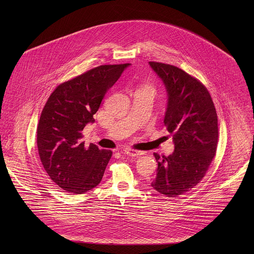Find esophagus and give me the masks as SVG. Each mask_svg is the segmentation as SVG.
<instances>
[{
  "label": "esophagus",
  "mask_w": 254,
  "mask_h": 254,
  "mask_svg": "<svg viewBox=\"0 0 254 254\" xmlns=\"http://www.w3.org/2000/svg\"><path fill=\"white\" fill-rule=\"evenodd\" d=\"M123 153L128 157H138L140 155H143L142 152L139 151H135V150H131V149H125L123 151Z\"/></svg>",
  "instance_id": "obj_1"
}]
</instances>
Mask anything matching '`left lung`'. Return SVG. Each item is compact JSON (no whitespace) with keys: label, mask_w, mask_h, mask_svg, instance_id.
Returning a JSON list of instances; mask_svg holds the SVG:
<instances>
[{"label":"left lung","mask_w":254,"mask_h":254,"mask_svg":"<svg viewBox=\"0 0 254 254\" xmlns=\"http://www.w3.org/2000/svg\"><path fill=\"white\" fill-rule=\"evenodd\" d=\"M165 85L168 102L164 123L173 133L169 157L154 153L158 163L152 187L167 197L194 188L205 176L217 149L218 120L207 88L176 66L149 62Z\"/></svg>","instance_id":"left-lung-1"}]
</instances>
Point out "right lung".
Segmentation results:
<instances>
[{"instance_id": "obj_1", "label": "right lung", "mask_w": 254, "mask_h": 254, "mask_svg": "<svg viewBox=\"0 0 254 254\" xmlns=\"http://www.w3.org/2000/svg\"><path fill=\"white\" fill-rule=\"evenodd\" d=\"M130 64L101 65L60 84L48 98L37 127L42 165L55 184L71 194L95 188L112 151L84 146L81 131L95 121L106 92Z\"/></svg>"}]
</instances>
